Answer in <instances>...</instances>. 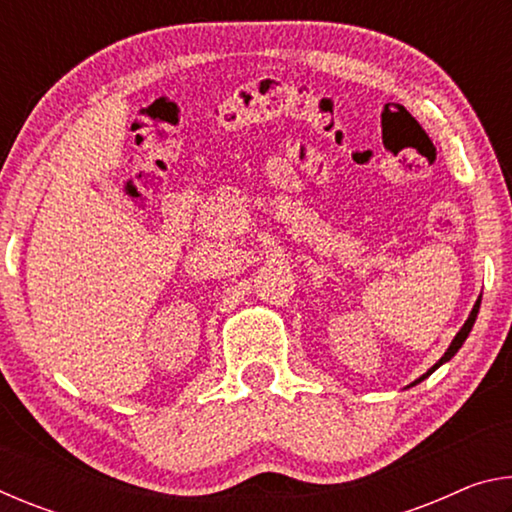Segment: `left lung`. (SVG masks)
Returning <instances> with one entry per match:
<instances>
[{"label": "left lung", "instance_id": "8db88e82", "mask_svg": "<svg viewBox=\"0 0 512 512\" xmlns=\"http://www.w3.org/2000/svg\"><path fill=\"white\" fill-rule=\"evenodd\" d=\"M479 305H481V300H476V305H474V309H472V314H470V318H467V320H465V325L461 327V332H458V334L454 336V341H452V345H449V350H447V352L443 354V359H440V361L436 363V366H433V368H431V370L427 372V375H422L420 379H415V381H413V384H420V381H422V379H427V377L431 375V372H433V370H436L438 366H443V363H445V361H449V359H452V357H454V354L458 352V348H461V345H463V341L467 339V334H470V329H472V325H474V320H476V314H479ZM413 384H411V386H413Z\"/></svg>", "mask_w": 512, "mask_h": 512}]
</instances>
